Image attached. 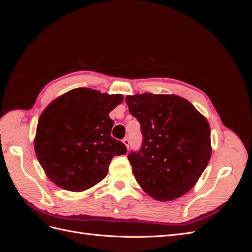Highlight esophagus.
<instances>
[{
	"label": "esophagus",
	"mask_w": 252,
	"mask_h": 252,
	"mask_svg": "<svg viewBox=\"0 0 252 252\" xmlns=\"http://www.w3.org/2000/svg\"><path fill=\"white\" fill-rule=\"evenodd\" d=\"M123 143L125 144V146H126L127 148H129V140H128L127 138H125V139L123 140Z\"/></svg>",
	"instance_id": "esophagus-1"
}]
</instances>
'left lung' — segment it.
I'll return each instance as SVG.
<instances>
[{
  "mask_svg": "<svg viewBox=\"0 0 252 252\" xmlns=\"http://www.w3.org/2000/svg\"><path fill=\"white\" fill-rule=\"evenodd\" d=\"M126 103L144 138L141 150L128 156L136 182L152 199H179L196 184L209 163L207 119L175 94L127 95Z\"/></svg>",
  "mask_w": 252,
  "mask_h": 252,
  "instance_id": "obj_1",
  "label": "left lung"
}]
</instances>
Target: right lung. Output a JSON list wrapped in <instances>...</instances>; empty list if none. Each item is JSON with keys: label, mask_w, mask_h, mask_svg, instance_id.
<instances>
[{"label": "right lung", "mask_w": 252, "mask_h": 252, "mask_svg": "<svg viewBox=\"0 0 252 252\" xmlns=\"http://www.w3.org/2000/svg\"><path fill=\"white\" fill-rule=\"evenodd\" d=\"M122 94L75 88L53 100L36 126L34 150L47 178L60 188L81 192L107 175L113 157L125 145L111 136L109 112L123 102Z\"/></svg>", "instance_id": "right-lung-1"}]
</instances>
